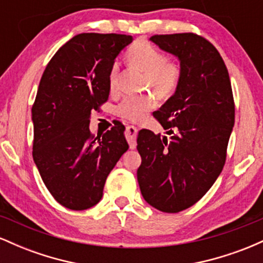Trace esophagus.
<instances>
[{
    "instance_id": "obj_1",
    "label": "esophagus",
    "mask_w": 263,
    "mask_h": 263,
    "mask_svg": "<svg viewBox=\"0 0 263 263\" xmlns=\"http://www.w3.org/2000/svg\"><path fill=\"white\" fill-rule=\"evenodd\" d=\"M136 137H137V128L135 126H127L126 127V138H127L129 148L131 149H135L136 146H137Z\"/></svg>"
}]
</instances>
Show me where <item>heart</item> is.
<instances>
[{
  "label": "heart",
  "instance_id": "b5f03b06",
  "mask_svg": "<svg viewBox=\"0 0 263 263\" xmlns=\"http://www.w3.org/2000/svg\"><path fill=\"white\" fill-rule=\"evenodd\" d=\"M128 64L144 74V86L152 89L158 98L168 99L177 91L182 79V68L176 60L165 58L161 50L148 42L138 41L132 44L126 54ZM120 64L115 62L108 71V86L111 91L119 89ZM156 106L153 95H129L117 105L116 114L128 121H140Z\"/></svg>",
  "mask_w": 263,
  "mask_h": 263
}]
</instances>
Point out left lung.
<instances>
[{"mask_svg":"<svg viewBox=\"0 0 263 263\" xmlns=\"http://www.w3.org/2000/svg\"><path fill=\"white\" fill-rule=\"evenodd\" d=\"M182 68L177 91L155 117L171 137L141 129L142 197L163 213H179L200 200L221 173L235 122L230 77L216 48L194 33L153 35Z\"/></svg>","mask_w":263,"mask_h":263,"instance_id":"1","label":"left lung"}]
</instances>
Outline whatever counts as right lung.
Masks as SVG:
<instances>
[{
	"label": "right lung",
	"mask_w": 263,
	"mask_h": 263,
	"mask_svg": "<svg viewBox=\"0 0 263 263\" xmlns=\"http://www.w3.org/2000/svg\"><path fill=\"white\" fill-rule=\"evenodd\" d=\"M131 42L126 34H78L42 75L32 107L33 159L50 194L68 209L98 204L108 173L128 149L121 122L96 137L89 123L108 98L111 65Z\"/></svg>",
	"instance_id": "right-lung-1"
}]
</instances>
